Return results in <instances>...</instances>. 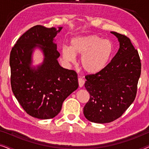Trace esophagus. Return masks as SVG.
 I'll return each instance as SVG.
<instances>
[{
  "label": "esophagus",
  "instance_id": "34e87169",
  "mask_svg": "<svg viewBox=\"0 0 149 149\" xmlns=\"http://www.w3.org/2000/svg\"><path fill=\"white\" fill-rule=\"evenodd\" d=\"M78 81H79V85L80 87H82L83 85H84L85 83V80L81 78V77H79L78 79Z\"/></svg>",
  "mask_w": 149,
  "mask_h": 149
}]
</instances>
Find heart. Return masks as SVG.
I'll return each instance as SVG.
<instances>
[{
  "mask_svg": "<svg viewBox=\"0 0 149 149\" xmlns=\"http://www.w3.org/2000/svg\"><path fill=\"white\" fill-rule=\"evenodd\" d=\"M114 49L111 40L91 34L73 38L69 47H62V55L64 60L69 62L74 60V55L81 56L80 64L83 70L89 74H96L107 68L113 58Z\"/></svg>",
  "mask_w": 149,
  "mask_h": 149,
  "instance_id": "1",
  "label": "heart"
}]
</instances>
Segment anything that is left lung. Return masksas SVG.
<instances>
[{"instance_id":"8db88e82","label":"left lung","mask_w":149,"mask_h":149,"mask_svg":"<svg viewBox=\"0 0 149 149\" xmlns=\"http://www.w3.org/2000/svg\"><path fill=\"white\" fill-rule=\"evenodd\" d=\"M119 49L102 71L87 75L85 87L89 100L83 108L85 118L96 123H107L121 117L135 100L141 73L138 51L130 39L116 32Z\"/></svg>"}]
</instances>
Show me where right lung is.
Masks as SVG:
<instances>
[{
    "label": "right lung",
    "mask_w": 149,
    "mask_h": 149,
    "mask_svg": "<svg viewBox=\"0 0 149 149\" xmlns=\"http://www.w3.org/2000/svg\"><path fill=\"white\" fill-rule=\"evenodd\" d=\"M62 29L33 26L20 36L10 54L13 94L24 111L37 119L58 115L63 102L79 87L77 72L62 68L58 61L60 54L54 38ZM36 48L42 51L44 59L35 67L31 58Z\"/></svg>",
    "instance_id": "add662e5"
}]
</instances>
